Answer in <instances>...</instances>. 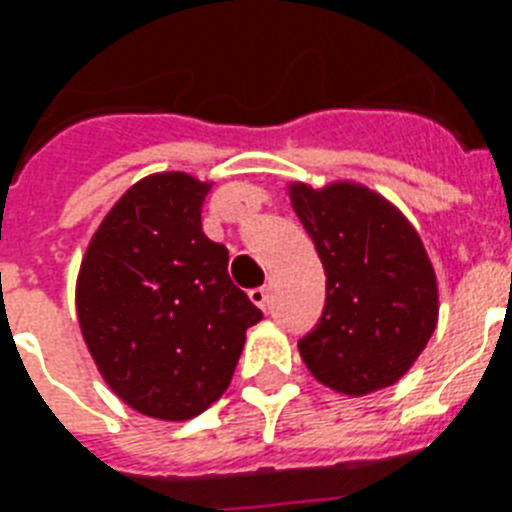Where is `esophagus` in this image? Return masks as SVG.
Instances as JSON below:
<instances>
[{"instance_id":"34e87169","label":"esophagus","mask_w":512,"mask_h":512,"mask_svg":"<svg viewBox=\"0 0 512 512\" xmlns=\"http://www.w3.org/2000/svg\"><path fill=\"white\" fill-rule=\"evenodd\" d=\"M248 297H251L253 305H259L261 310H266V307H269V289L266 287L251 289V292H248Z\"/></svg>"}]
</instances>
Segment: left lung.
I'll return each instance as SVG.
<instances>
[{
  "mask_svg": "<svg viewBox=\"0 0 512 512\" xmlns=\"http://www.w3.org/2000/svg\"><path fill=\"white\" fill-rule=\"evenodd\" d=\"M325 269V307L297 348L320 384L361 397L408 372L438 323V284L420 235L354 182L289 184Z\"/></svg>",
  "mask_w": 512,
  "mask_h": 512,
  "instance_id": "8db88e82",
  "label": "left lung"
}]
</instances>
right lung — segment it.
<instances>
[{"mask_svg": "<svg viewBox=\"0 0 512 512\" xmlns=\"http://www.w3.org/2000/svg\"><path fill=\"white\" fill-rule=\"evenodd\" d=\"M210 182L140 179L89 241L76 315L99 374L125 405L189 420L220 400L246 330L264 315L228 277V248L202 233Z\"/></svg>", "mask_w": 512, "mask_h": 512, "instance_id": "1", "label": "right lung"}]
</instances>
